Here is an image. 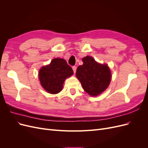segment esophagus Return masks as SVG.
Masks as SVG:
<instances>
[{"mask_svg":"<svg viewBox=\"0 0 148 148\" xmlns=\"http://www.w3.org/2000/svg\"><path fill=\"white\" fill-rule=\"evenodd\" d=\"M72 69L73 70V72L75 73L76 72V70H77V66H72Z\"/></svg>","mask_w":148,"mask_h":148,"instance_id":"obj_1","label":"esophagus"}]
</instances>
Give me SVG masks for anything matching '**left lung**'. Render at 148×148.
Returning a JSON list of instances; mask_svg holds the SVG:
<instances>
[{
  "label": "left lung",
  "mask_w": 148,
  "mask_h": 148,
  "mask_svg": "<svg viewBox=\"0 0 148 148\" xmlns=\"http://www.w3.org/2000/svg\"><path fill=\"white\" fill-rule=\"evenodd\" d=\"M83 64L77 69L76 76L89 95L97 96L104 92L111 81V71L107 64H101L91 56L83 58Z\"/></svg>",
  "instance_id": "1"
}]
</instances>
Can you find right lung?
<instances>
[{
    "label": "right lung",
    "mask_w": 148,
    "mask_h": 148,
    "mask_svg": "<svg viewBox=\"0 0 148 148\" xmlns=\"http://www.w3.org/2000/svg\"><path fill=\"white\" fill-rule=\"evenodd\" d=\"M73 74L72 69L65 60L56 58L50 64L43 66L38 75L42 88L49 93L55 95L62 91L65 79Z\"/></svg>",
    "instance_id": "1"
}]
</instances>
